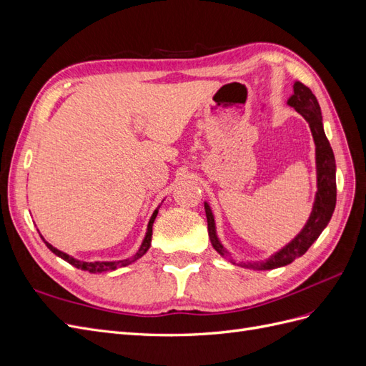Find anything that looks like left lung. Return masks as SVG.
Returning <instances> with one entry per match:
<instances>
[{"instance_id": "obj_1", "label": "left lung", "mask_w": 366, "mask_h": 366, "mask_svg": "<svg viewBox=\"0 0 366 366\" xmlns=\"http://www.w3.org/2000/svg\"><path fill=\"white\" fill-rule=\"evenodd\" d=\"M287 105L293 107L296 112L307 120L315 140L317 191L315 195L313 209L301 232H299L290 242H287L282 249L274 252L264 261H239L238 265H241V267H247L253 270H272L282 267V265L290 264L296 258L302 257V254L310 249V246L319 238V235L322 234V230L328 226L336 207V160L333 149H331L330 142L325 136L322 113H320L317 99L308 86H305L301 82H295L293 94L289 97ZM204 210L207 218L209 238L214 249L221 254V257L235 264L234 254L223 246V242L218 238L215 217L207 202H204Z\"/></svg>"}]
</instances>
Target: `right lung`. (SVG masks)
<instances>
[{
    "label": "right lung",
    "mask_w": 366,
    "mask_h": 366,
    "mask_svg": "<svg viewBox=\"0 0 366 366\" xmlns=\"http://www.w3.org/2000/svg\"><path fill=\"white\" fill-rule=\"evenodd\" d=\"M163 203V202H162ZM160 206L162 204H159V207L154 210L152 212V215H151V218H149V221H148V227H147V234H145V238H143V241H142V244H140V247H139V250L136 252V254L134 257H131V258H127V259H120V261H93V262H88V261H81V259H76V258H73L71 254H69V253H65V252H62V250H59V249H56V247H53L50 242H47L46 239H44V237L41 235V238H42V241L46 242V246L56 254V257H59V258H62L64 261H67L69 264H71V265H74L76 269H81V270H85V272H88V273H104V272H113V270H116V269H119V267H125V265H129V264H132L134 261H137L139 258H142L143 254H145L147 252H148V249L151 247V239H152V224H154V221H156V217H157V214H159V209H160Z\"/></svg>",
    "instance_id": "1"
}]
</instances>
